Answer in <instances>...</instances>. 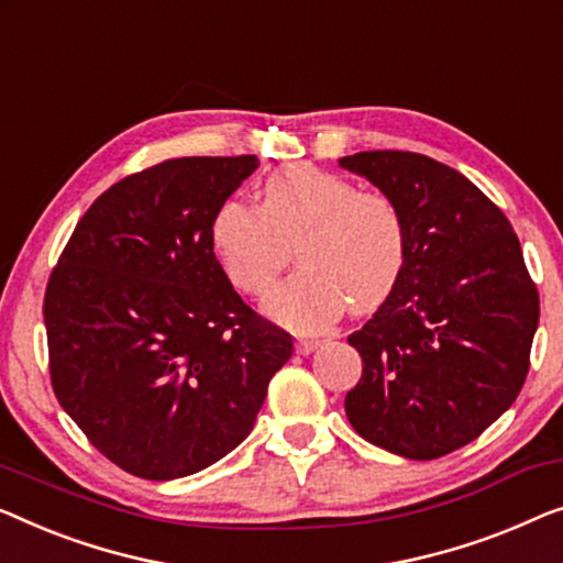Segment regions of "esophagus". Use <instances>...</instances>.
Instances as JSON below:
<instances>
[{
  "instance_id": "esophagus-1",
  "label": "esophagus",
  "mask_w": 563,
  "mask_h": 563,
  "mask_svg": "<svg viewBox=\"0 0 563 563\" xmlns=\"http://www.w3.org/2000/svg\"><path fill=\"white\" fill-rule=\"evenodd\" d=\"M317 347H320V340H314V338H297V353L299 355H309Z\"/></svg>"
}]
</instances>
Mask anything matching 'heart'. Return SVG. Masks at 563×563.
<instances>
[{
  "mask_svg": "<svg viewBox=\"0 0 563 563\" xmlns=\"http://www.w3.org/2000/svg\"><path fill=\"white\" fill-rule=\"evenodd\" d=\"M223 274L264 297L297 256L299 272L268 299V314L297 330H322L345 312H373L406 266L401 208L380 190L312 165H287L264 180L262 206L231 198L210 221Z\"/></svg>",
  "mask_w": 563,
  "mask_h": 563,
  "instance_id": "obj_1",
  "label": "heart"
}]
</instances>
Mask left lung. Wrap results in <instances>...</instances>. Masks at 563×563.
<instances>
[{"instance_id": "8db88e82", "label": "left lung", "mask_w": 563, "mask_h": 563, "mask_svg": "<svg viewBox=\"0 0 563 563\" xmlns=\"http://www.w3.org/2000/svg\"><path fill=\"white\" fill-rule=\"evenodd\" d=\"M340 167L396 200L409 243L394 295L347 338L363 357L347 421L380 450L444 457L523 388L539 289L508 218L457 169L396 150L350 154Z\"/></svg>"}]
</instances>
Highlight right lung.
Here are the masks:
<instances>
[{
	"label": "right lung",
	"mask_w": 563,
	"mask_h": 563,
	"mask_svg": "<svg viewBox=\"0 0 563 563\" xmlns=\"http://www.w3.org/2000/svg\"><path fill=\"white\" fill-rule=\"evenodd\" d=\"M258 167L180 157L96 198L45 289L51 380L103 457L144 479L210 467L254 429L291 335L235 295L216 210Z\"/></svg>",
	"instance_id": "right-lung-1"
}]
</instances>
